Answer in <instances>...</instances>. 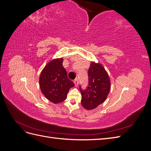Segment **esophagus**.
<instances>
[{"mask_svg": "<svg viewBox=\"0 0 151 151\" xmlns=\"http://www.w3.org/2000/svg\"><path fill=\"white\" fill-rule=\"evenodd\" d=\"M74 83L75 86H78V84H79V80L77 79H76L74 80Z\"/></svg>", "mask_w": 151, "mask_h": 151, "instance_id": "esophagus-1", "label": "esophagus"}]
</instances>
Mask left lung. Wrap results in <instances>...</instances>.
I'll return each instance as SVG.
<instances>
[{"label":"left lung","mask_w":151,"mask_h":151,"mask_svg":"<svg viewBox=\"0 0 151 151\" xmlns=\"http://www.w3.org/2000/svg\"><path fill=\"white\" fill-rule=\"evenodd\" d=\"M89 84L86 89L80 87L81 104L88 110L98 106L106 100L109 93L111 83L107 72L99 63L92 62L88 70Z\"/></svg>","instance_id":"left-lung-1"}]
</instances>
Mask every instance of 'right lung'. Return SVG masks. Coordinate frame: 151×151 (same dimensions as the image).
<instances>
[{"label": "right lung", "mask_w": 151, "mask_h": 151, "mask_svg": "<svg viewBox=\"0 0 151 151\" xmlns=\"http://www.w3.org/2000/svg\"><path fill=\"white\" fill-rule=\"evenodd\" d=\"M63 58L53 59L42 70L39 84L42 93L50 101L55 104L66 99L69 89L74 86L68 79L67 73L62 65Z\"/></svg>", "instance_id": "right-lung-1"}]
</instances>
